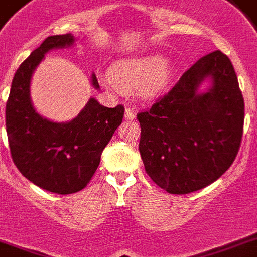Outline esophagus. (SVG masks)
Masks as SVG:
<instances>
[{
  "mask_svg": "<svg viewBox=\"0 0 257 257\" xmlns=\"http://www.w3.org/2000/svg\"><path fill=\"white\" fill-rule=\"evenodd\" d=\"M124 116H125V118H126V120H133V118L136 117V113H135V111H133L132 108H126V109H125Z\"/></svg>",
  "mask_w": 257,
  "mask_h": 257,
  "instance_id": "1",
  "label": "esophagus"
}]
</instances>
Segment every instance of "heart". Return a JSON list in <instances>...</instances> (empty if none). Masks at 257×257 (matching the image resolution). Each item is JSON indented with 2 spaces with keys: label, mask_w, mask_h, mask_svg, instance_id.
Wrapping results in <instances>:
<instances>
[{
  "label": "heart",
  "mask_w": 257,
  "mask_h": 257,
  "mask_svg": "<svg viewBox=\"0 0 257 257\" xmlns=\"http://www.w3.org/2000/svg\"><path fill=\"white\" fill-rule=\"evenodd\" d=\"M172 70L170 61L161 55H149L117 61L112 65L111 77L105 75L103 81L105 85L113 86L116 83L121 87L141 85V90L145 94H154L169 83Z\"/></svg>",
  "instance_id": "b5f03b06"
}]
</instances>
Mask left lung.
<instances>
[{"label": "left lung", "instance_id": "8db88e82", "mask_svg": "<svg viewBox=\"0 0 257 257\" xmlns=\"http://www.w3.org/2000/svg\"><path fill=\"white\" fill-rule=\"evenodd\" d=\"M210 76L213 86L198 94ZM139 150L153 182L172 195H187L221 178L238 154L244 99L225 53L202 56L150 108L137 113Z\"/></svg>", "mask_w": 257, "mask_h": 257}]
</instances>
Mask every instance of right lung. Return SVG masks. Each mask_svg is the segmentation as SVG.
Wrapping results in <instances>:
<instances>
[{
    "label": "right lung",
    "instance_id": "1",
    "mask_svg": "<svg viewBox=\"0 0 257 257\" xmlns=\"http://www.w3.org/2000/svg\"><path fill=\"white\" fill-rule=\"evenodd\" d=\"M73 43L70 34L48 36L31 52L15 72L5 111L9 148L17 169L35 185L59 195L75 193L90 183L125 111L122 104L108 108L91 98L65 124L36 113L30 100L32 73L49 49ZM92 85L99 87L95 74Z\"/></svg>",
    "mask_w": 257,
    "mask_h": 257
}]
</instances>
